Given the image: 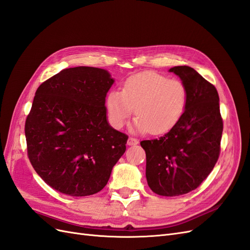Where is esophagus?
<instances>
[{
  "instance_id": "1",
  "label": "esophagus",
  "mask_w": 250,
  "mask_h": 250,
  "mask_svg": "<svg viewBox=\"0 0 250 250\" xmlns=\"http://www.w3.org/2000/svg\"><path fill=\"white\" fill-rule=\"evenodd\" d=\"M139 143V141L135 139V138H133V137H129V139H128V142H127V144L128 145H137V144Z\"/></svg>"
}]
</instances>
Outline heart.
Returning <instances> with one entry per match:
<instances>
[{"mask_svg": "<svg viewBox=\"0 0 250 250\" xmlns=\"http://www.w3.org/2000/svg\"><path fill=\"white\" fill-rule=\"evenodd\" d=\"M188 93L179 79H169L155 72L133 75L124 82L122 92L110 90L106 109L110 124L121 128L135 107L134 126L152 134L167 132L184 115Z\"/></svg>", "mask_w": 250, "mask_h": 250, "instance_id": "heart-1", "label": "heart"}]
</instances>
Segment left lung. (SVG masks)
<instances>
[{
	"mask_svg": "<svg viewBox=\"0 0 250 250\" xmlns=\"http://www.w3.org/2000/svg\"><path fill=\"white\" fill-rule=\"evenodd\" d=\"M188 93L184 115L163 137L141 142L146 178L157 195L174 197L197 188L220 155L223 121L216 87L193 67L174 66Z\"/></svg>",
	"mask_w": 250,
	"mask_h": 250,
	"instance_id": "obj_1",
	"label": "left lung"
}]
</instances>
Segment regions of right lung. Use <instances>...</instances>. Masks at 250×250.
Here are the masks:
<instances>
[{"instance_id":"add662e5","label":"right lung","mask_w":250,"mask_h":250,"mask_svg":"<svg viewBox=\"0 0 250 250\" xmlns=\"http://www.w3.org/2000/svg\"><path fill=\"white\" fill-rule=\"evenodd\" d=\"M113 79L93 66L60 71L39 86L25 123L29 161L42 179L69 196L106 186L128 135L109 126L105 97Z\"/></svg>"}]
</instances>
